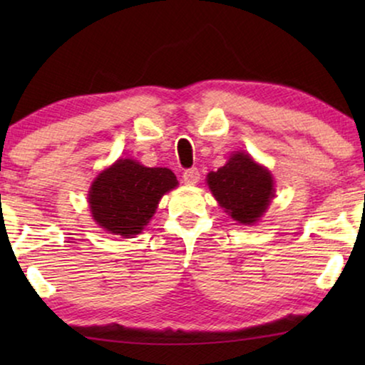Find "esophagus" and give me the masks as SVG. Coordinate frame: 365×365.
I'll return each instance as SVG.
<instances>
[{"label": "esophagus", "mask_w": 365, "mask_h": 365, "mask_svg": "<svg viewBox=\"0 0 365 365\" xmlns=\"http://www.w3.org/2000/svg\"><path fill=\"white\" fill-rule=\"evenodd\" d=\"M199 178H201V174L196 168H191V169H186V171L182 173V181L187 184V186H194V184L199 182Z\"/></svg>", "instance_id": "esophagus-1"}]
</instances>
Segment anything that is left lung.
I'll list each match as a JSON object with an SVG mask.
<instances>
[{
    "label": "left lung",
    "instance_id": "left-lung-1",
    "mask_svg": "<svg viewBox=\"0 0 365 365\" xmlns=\"http://www.w3.org/2000/svg\"><path fill=\"white\" fill-rule=\"evenodd\" d=\"M206 181L224 212L244 226H252L262 217L276 192L271 171L242 151L209 173Z\"/></svg>",
    "mask_w": 365,
    "mask_h": 365
}]
</instances>
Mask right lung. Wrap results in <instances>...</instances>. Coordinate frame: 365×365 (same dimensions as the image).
<instances>
[{
	"label": "right lung",
	"instance_id": "obj_1",
	"mask_svg": "<svg viewBox=\"0 0 365 365\" xmlns=\"http://www.w3.org/2000/svg\"><path fill=\"white\" fill-rule=\"evenodd\" d=\"M176 186L178 179L171 169L118 159L93 181L88 194L89 209L104 231L134 237L151 221L164 194Z\"/></svg>",
	"mask_w": 365,
	"mask_h": 365
}]
</instances>
